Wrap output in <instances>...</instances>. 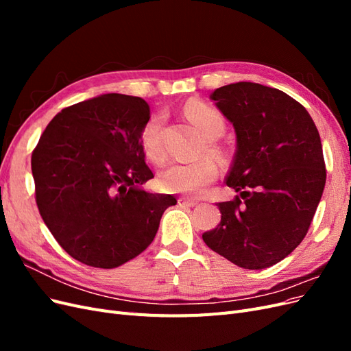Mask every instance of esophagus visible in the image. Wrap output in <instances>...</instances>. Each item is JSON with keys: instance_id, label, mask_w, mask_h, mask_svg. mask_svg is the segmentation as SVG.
Wrapping results in <instances>:
<instances>
[{"instance_id": "obj_1", "label": "esophagus", "mask_w": 351, "mask_h": 351, "mask_svg": "<svg viewBox=\"0 0 351 351\" xmlns=\"http://www.w3.org/2000/svg\"><path fill=\"white\" fill-rule=\"evenodd\" d=\"M178 205L183 206V208H193L197 205V200L193 199H189V197H178Z\"/></svg>"}]
</instances>
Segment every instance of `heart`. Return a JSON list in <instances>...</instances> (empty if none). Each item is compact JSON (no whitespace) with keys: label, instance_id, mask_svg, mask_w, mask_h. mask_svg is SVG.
I'll use <instances>...</instances> for the list:
<instances>
[{"label":"heart","instance_id":"b5f03b06","mask_svg":"<svg viewBox=\"0 0 351 351\" xmlns=\"http://www.w3.org/2000/svg\"><path fill=\"white\" fill-rule=\"evenodd\" d=\"M184 115L195 129L204 137L205 151L219 156L221 149L214 143L226 129V120L219 111L209 105L192 101L184 107ZM162 119L152 117L142 132V147L146 158L154 164H162L167 158L161 139ZM218 173L217 164L208 156H202L190 162H177L169 165L159 176V186L168 193L200 195L204 189L214 182Z\"/></svg>","mask_w":351,"mask_h":351}]
</instances>
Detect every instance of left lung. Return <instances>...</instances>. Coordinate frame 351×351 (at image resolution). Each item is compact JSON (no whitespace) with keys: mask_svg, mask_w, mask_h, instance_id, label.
<instances>
[{"mask_svg":"<svg viewBox=\"0 0 351 351\" xmlns=\"http://www.w3.org/2000/svg\"><path fill=\"white\" fill-rule=\"evenodd\" d=\"M232 124L237 151L206 246L244 269L278 263L299 246L316 212L326 171L319 133L302 104L282 90L239 82L210 93Z\"/></svg>","mask_w":351,"mask_h":351,"instance_id":"8db88e82","label":"left lung"}]
</instances>
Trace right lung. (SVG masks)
<instances>
[{
    "mask_svg": "<svg viewBox=\"0 0 351 351\" xmlns=\"http://www.w3.org/2000/svg\"><path fill=\"white\" fill-rule=\"evenodd\" d=\"M149 105L121 93L74 104L49 121L32 154L39 214L71 258L111 269L155 239L171 195L142 189L154 173L142 132Z\"/></svg>",
    "mask_w": 351,
    "mask_h": 351,
    "instance_id": "1",
    "label": "right lung"
}]
</instances>
